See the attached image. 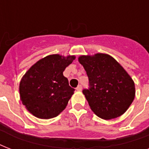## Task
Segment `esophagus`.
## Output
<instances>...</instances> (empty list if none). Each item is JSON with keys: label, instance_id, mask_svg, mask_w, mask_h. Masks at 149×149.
Here are the masks:
<instances>
[{"label": "esophagus", "instance_id": "34e87169", "mask_svg": "<svg viewBox=\"0 0 149 149\" xmlns=\"http://www.w3.org/2000/svg\"><path fill=\"white\" fill-rule=\"evenodd\" d=\"M77 91H82V85H79V86L77 87Z\"/></svg>", "mask_w": 149, "mask_h": 149}]
</instances>
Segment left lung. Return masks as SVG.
<instances>
[{
    "label": "left lung",
    "mask_w": 149,
    "mask_h": 149,
    "mask_svg": "<svg viewBox=\"0 0 149 149\" xmlns=\"http://www.w3.org/2000/svg\"><path fill=\"white\" fill-rule=\"evenodd\" d=\"M78 61L88 76L90 88L83 93L93 113L104 120L125 113L135 96L134 83L127 71L108 54L80 56Z\"/></svg>",
    "instance_id": "1"
}]
</instances>
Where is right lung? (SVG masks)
Returning a JSON list of instances; mask_svg holds the SVG:
<instances>
[{"label": "right lung", "instance_id": "add662e5", "mask_svg": "<svg viewBox=\"0 0 149 149\" xmlns=\"http://www.w3.org/2000/svg\"><path fill=\"white\" fill-rule=\"evenodd\" d=\"M75 58V56L49 55L36 62L22 77L20 98L31 114L50 119L65 108L75 90L70 86L63 71Z\"/></svg>", "mask_w": 149, "mask_h": 149}]
</instances>
